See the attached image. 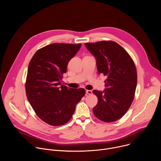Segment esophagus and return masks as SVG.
<instances>
[{
    "mask_svg": "<svg viewBox=\"0 0 161 161\" xmlns=\"http://www.w3.org/2000/svg\"><path fill=\"white\" fill-rule=\"evenodd\" d=\"M86 93L87 94L91 95V94H92V91L90 90H86Z\"/></svg>",
    "mask_w": 161,
    "mask_h": 161,
    "instance_id": "34e87169",
    "label": "esophagus"
}]
</instances>
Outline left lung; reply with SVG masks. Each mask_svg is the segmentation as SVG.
Masks as SVG:
<instances>
[{"mask_svg":"<svg viewBox=\"0 0 161 161\" xmlns=\"http://www.w3.org/2000/svg\"><path fill=\"white\" fill-rule=\"evenodd\" d=\"M96 59L99 74L107 76L104 91L93 90L98 98L94 107L95 116L104 122L121 119L129 109L137 85L135 64L128 53L111 41L85 44Z\"/></svg>","mask_w":161,"mask_h":161,"instance_id":"8db88e82","label":"left lung"}]
</instances>
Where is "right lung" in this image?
<instances>
[{
    "label": "right lung",
    "instance_id": "obj_1",
    "mask_svg": "<svg viewBox=\"0 0 161 161\" xmlns=\"http://www.w3.org/2000/svg\"><path fill=\"white\" fill-rule=\"evenodd\" d=\"M81 44L54 43L38 50L28 67L27 97L39 119L60 126L72 118L76 104L85 94L84 88L61 85L69 62Z\"/></svg>",
    "mask_w": 161,
    "mask_h": 161
}]
</instances>
